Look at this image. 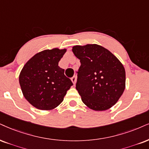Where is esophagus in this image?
Here are the masks:
<instances>
[{"label": "esophagus", "instance_id": "obj_1", "mask_svg": "<svg viewBox=\"0 0 149 149\" xmlns=\"http://www.w3.org/2000/svg\"><path fill=\"white\" fill-rule=\"evenodd\" d=\"M71 81H72V83L74 84V85H75V84H76V81H77V77L75 76H73L71 78Z\"/></svg>", "mask_w": 149, "mask_h": 149}]
</instances>
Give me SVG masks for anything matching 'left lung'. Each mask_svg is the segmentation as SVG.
Segmentation results:
<instances>
[{"label": "left lung", "instance_id": "1", "mask_svg": "<svg viewBox=\"0 0 149 149\" xmlns=\"http://www.w3.org/2000/svg\"><path fill=\"white\" fill-rule=\"evenodd\" d=\"M72 52L80 59L76 89L84 104L106 111L116 104L125 89L124 66L115 55L96 44L76 45Z\"/></svg>", "mask_w": 149, "mask_h": 149}]
</instances>
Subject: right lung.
<instances>
[{"mask_svg":"<svg viewBox=\"0 0 149 149\" xmlns=\"http://www.w3.org/2000/svg\"><path fill=\"white\" fill-rule=\"evenodd\" d=\"M65 52V49H45L34 55L22 69L19 84L23 94L38 109L56 108L73 85L58 65Z\"/></svg>","mask_w":149,"mask_h":149,"instance_id":"obj_1","label":"right lung"}]
</instances>
